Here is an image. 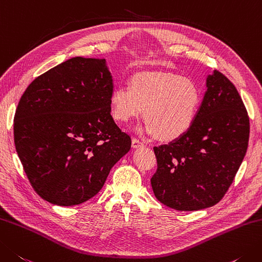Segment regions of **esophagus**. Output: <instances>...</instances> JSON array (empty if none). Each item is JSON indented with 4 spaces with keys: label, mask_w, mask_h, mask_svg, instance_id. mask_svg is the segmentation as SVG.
<instances>
[{
    "label": "esophagus",
    "mask_w": 262,
    "mask_h": 262,
    "mask_svg": "<svg viewBox=\"0 0 262 262\" xmlns=\"http://www.w3.org/2000/svg\"><path fill=\"white\" fill-rule=\"evenodd\" d=\"M144 145V143L141 142L140 140H137V138H133L132 140V147L133 148H137V147H141Z\"/></svg>",
    "instance_id": "esophagus-1"
}]
</instances>
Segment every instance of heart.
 Listing matches in <instances>:
<instances>
[{
	"label": "heart",
	"mask_w": 262,
	"mask_h": 262,
	"mask_svg": "<svg viewBox=\"0 0 262 262\" xmlns=\"http://www.w3.org/2000/svg\"><path fill=\"white\" fill-rule=\"evenodd\" d=\"M201 104V92L192 80L173 74L141 73L132 77L129 86L118 85L111 92V114L127 124L143 116L138 130L175 140L189 129Z\"/></svg>",
	"instance_id": "1"
}]
</instances>
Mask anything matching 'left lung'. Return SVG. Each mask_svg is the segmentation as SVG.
Listing matches in <instances>:
<instances>
[{
	"label": "left lung",
	"mask_w": 262,
	"mask_h": 262,
	"mask_svg": "<svg viewBox=\"0 0 262 262\" xmlns=\"http://www.w3.org/2000/svg\"><path fill=\"white\" fill-rule=\"evenodd\" d=\"M189 129L153 147L158 169L151 178L156 198L179 211L214 206L227 192L248 150L250 120L232 81L213 70Z\"/></svg>",
	"instance_id": "1"
}]
</instances>
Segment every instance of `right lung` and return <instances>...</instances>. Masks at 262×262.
Instances as JSON below:
<instances>
[{
  "mask_svg": "<svg viewBox=\"0 0 262 262\" xmlns=\"http://www.w3.org/2000/svg\"><path fill=\"white\" fill-rule=\"evenodd\" d=\"M105 59L75 56L37 77L14 115V144L36 193L71 207L96 195L130 150L111 116Z\"/></svg>",
  "mask_w": 262,
  "mask_h": 262,
  "instance_id": "right-lung-1",
  "label": "right lung"
}]
</instances>
